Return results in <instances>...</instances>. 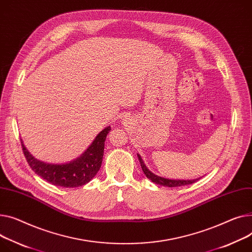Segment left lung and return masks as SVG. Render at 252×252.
<instances>
[{
	"instance_id": "8db88e82",
	"label": "left lung",
	"mask_w": 252,
	"mask_h": 252,
	"mask_svg": "<svg viewBox=\"0 0 252 252\" xmlns=\"http://www.w3.org/2000/svg\"><path fill=\"white\" fill-rule=\"evenodd\" d=\"M138 158L140 160L141 163V167L142 170L144 171L145 175L147 176V178H149L151 181L159 184V186H163V187H168V188H176V187H183V186H188V184H191L194 183L196 180H198L199 178L196 179H190V180H182V179H168V178H164L161 176H158L156 174H154L153 172H151L147 166L145 165L144 161L142 160L141 156L138 154Z\"/></svg>"
}]
</instances>
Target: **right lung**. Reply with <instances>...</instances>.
<instances>
[{"mask_svg": "<svg viewBox=\"0 0 252 252\" xmlns=\"http://www.w3.org/2000/svg\"><path fill=\"white\" fill-rule=\"evenodd\" d=\"M111 127L107 126L100 131L89 148L77 159L64 164L46 163L33 157L25 148L22 140L21 146L24 156L34 171L41 178L57 187L78 188L88 183L101 167L105 139Z\"/></svg>", "mask_w": 252, "mask_h": 252, "instance_id": "right-lung-1", "label": "right lung"}]
</instances>
